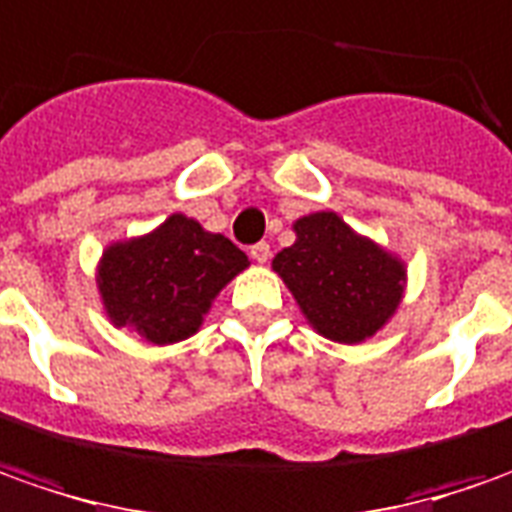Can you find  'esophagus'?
<instances>
[{
    "mask_svg": "<svg viewBox=\"0 0 512 512\" xmlns=\"http://www.w3.org/2000/svg\"><path fill=\"white\" fill-rule=\"evenodd\" d=\"M250 256H253L259 264H264L267 259H270V245H267V242H256V245L250 248Z\"/></svg>",
    "mask_w": 512,
    "mask_h": 512,
    "instance_id": "34e87169",
    "label": "esophagus"
}]
</instances>
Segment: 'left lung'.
<instances>
[{
	"label": "left lung",
	"mask_w": 512,
	"mask_h": 512,
	"mask_svg": "<svg viewBox=\"0 0 512 512\" xmlns=\"http://www.w3.org/2000/svg\"><path fill=\"white\" fill-rule=\"evenodd\" d=\"M296 242L276 253L273 270L318 335L363 344L389 324L406 293V262L352 231L335 211L293 222Z\"/></svg>",
	"instance_id": "8db88e82"
}]
</instances>
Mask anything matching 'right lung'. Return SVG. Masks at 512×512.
Instances as JSON below:
<instances>
[{"label": "right lung", "instance_id": "add662e5", "mask_svg": "<svg viewBox=\"0 0 512 512\" xmlns=\"http://www.w3.org/2000/svg\"><path fill=\"white\" fill-rule=\"evenodd\" d=\"M248 264L228 236L205 231L191 216L171 214L152 233L112 242L95 281L115 327L166 346L191 338L219 290Z\"/></svg>", "mask_w": 512, "mask_h": 512}]
</instances>
